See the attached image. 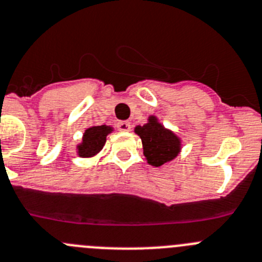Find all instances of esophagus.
<instances>
[{
  "instance_id": "34e87169",
  "label": "esophagus",
  "mask_w": 262,
  "mask_h": 262,
  "mask_svg": "<svg viewBox=\"0 0 262 262\" xmlns=\"http://www.w3.org/2000/svg\"><path fill=\"white\" fill-rule=\"evenodd\" d=\"M117 129L120 132H129L130 130V122L129 121H119L117 122Z\"/></svg>"
}]
</instances>
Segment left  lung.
Returning a JSON list of instances; mask_svg holds the SVG:
<instances>
[{
	"mask_svg": "<svg viewBox=\"0 0 262 262\" xmlns=\"http://www.w3.org/2000/svg\"><path fill=\"white\" fill-rule=\"evenodd\" d=\"M134 132L142 140L143 155L148 164L159 167L178 157L180 140L160 125L155 116L148 117V122L143 126H136Z\"/></svg>",
	"mask_w": 262,
	"mask_h": 262,
	"instance_id": "left-lung-1",
	"label": "left lung"
}]
</instances>
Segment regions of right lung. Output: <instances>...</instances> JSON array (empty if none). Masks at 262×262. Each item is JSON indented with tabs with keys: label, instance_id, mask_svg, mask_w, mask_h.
<instances>
[{
	"label": "right lung",
	"instance_id": "right-lung-1",
	"mask_svg": "<svg viewBox=\"0 0 262 262\" xmlns=\"http://www.w3.org/2000/svg\"><path fill=\"white\" fill-rule=\"evenodd\" d=\"M112 132V128L107 125L93 126L86 129L82 138V143L78 146V154L82 158H89L98 154L105 143L107 134Z\"/></svg>",
	"mask_w": 262,
	"mask_h": 262
}]
</instances>
